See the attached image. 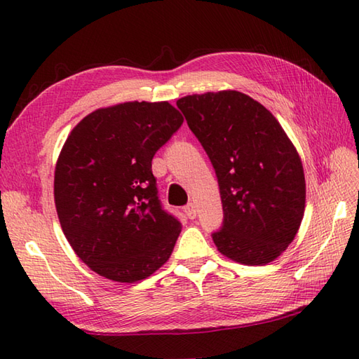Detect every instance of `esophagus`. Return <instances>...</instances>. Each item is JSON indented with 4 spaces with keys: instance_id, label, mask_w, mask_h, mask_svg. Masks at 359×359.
<instances>
[{
    "instance_id": "obj_1",
    "label": "esophagus",
    "mask_w": 359,
    "mask_h": 359,
    "mask_svg": "<svg viewBox=\"0 0 359 359\" xmlns=\"http://www.w3.org/2000/svg\"><path fill=\"white\" fill-rule=\"evenodd\" d=\"M184 212H185V215H187L189 219H194V217L197 216V210H196V207H194L193 203H188L187 207L184 208Z\"/></svg>"
}]
</instances>
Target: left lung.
I'll use <instances>...</instances> for the list:
<instances>
[{
  "label": "left lung",
  "mask_w": 359,
  "mask_h": 359,
  "mask_svg": "<svg viewBox=\"0 0 359 359\" xmlns=\"http://www.w3.org/2000/svg\"><path fill=\"white\" fill-rule=\"evenodd\" d=\"M177 108L216 170L224 225L219 253L243 265L279 257L299 230L306 177L294 144L273 114L239 90L182 97Z\"/></svg>",
  "instance_id": "left-lung-1"
}]
</instances>
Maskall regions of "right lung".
Returning <instances> with one entry per match:
<instances>
[{
	"mask_svg": "<svg viewBox=\"0 0 359 359\" xmlns=\"http://www.w3.org/2000/svg\"><path fill=\"white\" fill-rule=\"evenodd\" d=\"M182 123L168 102H125L88 114L67 135L53 177L57 215L100 276L133 284L170 259L182 225L160 207L151 162Z\"/></svg>",
	"mask_w": 359,
	"mask_h": 359,
	"instance_id": "add662e5",
	"label": "right lung"
}]
</instances>
